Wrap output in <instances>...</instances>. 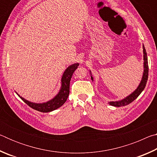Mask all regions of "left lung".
Returning <instances> with one entry per match:
<instances>
[{
  "label": "left lung",
  "mask_w": 157,
  "mask_h": 157,
  "mask_svg": "<svg viewBox=\"0 0 157 157\" xmlns=\"http://www.w3.org/2000/svg\"><path fill=\"white\" fill-rule=\"evenodd\" d=\"M143 73L141 81H140V84H139L137 88L135 91H133L131 94L127 95L123 99L118 100V101H110L109 102V104L113 107H122V106H126L127 105L130 104L134 100H136V98L139 97V95L141 94V92L144 90L145 87L147 84V78H148V62H147V52L145 48L144 45H143ZM90 74H91V78L92 81H94V78L92 76V73L90 71Z\"/></svg>",
  "instance_id": "left-lung-1"
}]
</instances>
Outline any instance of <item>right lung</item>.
<instances>
[{"label":"right lung","instance_id":"obj_1","mask_svg":"<svg viewBox=\"0 0 157 157\" xmlns=\"http://www.w3.org/2000/svg\"><path fill=\"white\" fill-rule=\"evenodd\" d=\"M78 66L79 63H75L69 66L66 69L63 73L62 79H61V87L59 92L54 98H52L51 100L47 101L46 102L36 103L30 102V101H28L23 97H21L20 95L17 94V92L15 91L16 94L19 96V98H21V99L23 102L26 103L28 106H30L31 108L36 111H40V112L47 113L62 107L66 101L67 100L69 92H70L69 89H70L71 79L72 78L73 73L78 68Z\"/></svg>","mask_w":157,"mask_h":157}]
</instances>
